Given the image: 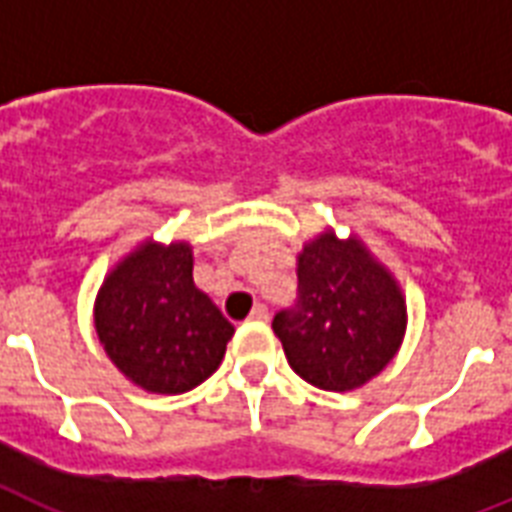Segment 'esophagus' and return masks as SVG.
<instances>
[{
    "mask_svg": "<svg viewBox=\"0 0 512 512\" xmlns=\"http://www.w3.org/2000/svg\"><path fill=\"white\" fill-rule=\"evenodd\" d=\"M249 321H268V308L263 303H257L252 313H249Z\"/></svg>",
    "mask_w": 512,
    "mask_h": 512,
    "instance_id": "1",
    "label": "esophagus"
}]
</instances>
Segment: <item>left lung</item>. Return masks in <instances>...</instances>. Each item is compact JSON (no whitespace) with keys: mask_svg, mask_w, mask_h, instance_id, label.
Returning a JSON list of instances; mask_svg holds the SVG:
<instances>
[{"mask_svg":"<svg viewBox=\"0 0 512 512\" xmlns=\"http://www.w3.org/2000/svg\"><path fill=\"white\" fill-rule=\"evenodd\" d=\"M273 332L305 382L356 390L401 348L406 300L364 241L324 231L297 255V303L273 316Z\"/></svg>","mask_w":512,"mask_h":512,"instance_id":"8db88e82","label":"left lung"}]
</instances>
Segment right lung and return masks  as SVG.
Instances as JSON below:
<instances>
[{
  "label": "right lung",
  "mask_w": 512,
  "mask_h": 512,
  "mask_svg": "<svg viewBox=\"0 0 512 512\" xmlns=\"http://www.w3.org/2000/svg\"><path fill=\"white\" fill-rule=\"evenodd\" d=\"M95 329L119 372L151 393H185L215 372L231 321L193 284L185 241H143L108 273L95 300Z\"/></svg>",
  "instance_id": "1"
}]
</instances>
